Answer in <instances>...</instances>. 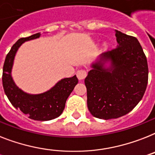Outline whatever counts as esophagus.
<instances>
[{
	"label": "esophagus",
	"mask_w": 155,
	"mask_h": 155,
	"mask_svg": "<svg viewBox=\"0 0 155 155\" xmlns=\"http://www.w3.org/2000/svg\"><path fill=\"white\" fill-rule=\"evenodd\" d=\"M76 75H77V78L79 79V80H82L86 77L87 72L84 69H80V70H78L76 71Z\"/></svg>",
	"instance_id": "esophagus-1"
}]
</instances>
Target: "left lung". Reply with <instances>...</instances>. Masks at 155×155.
I'll return each mask as SVG.
<instances>
[{
	"instance_id": "1",
	"label": "left lung",
	"mask_w": 155,
	"mask_h": 155,
	"mask_svg": "<svg viewBox=\"0 0 155 155\" xmlns=\"http://www.w3.org/2000/svg\"><path fill=\"white\" fill-rule=\"evenodd\" d=\"M115 36L117 47L102 53L84 80L89 111L106 120L131 111L148 82L147 57L139 41L118 30Z\"/></svg>"
}]
</instances>
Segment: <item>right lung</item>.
<instances>
[{
    "label": "right lung",
    "mask_w": 155,
    "mask_h": 155,
    "mask_svg": "<svg viewBox=\"0 0 155 155\" xmlns=\"http://www.w3.org/2000/svg\"><path fill=\"white\" fill-rule=\"evenodd\" d=\"M40 32L28 37L19 39L6 56L3 67L2 83L8 100L16 109L30 119L38 121H48L59 117L65 107L67 99L78 84L76 75L64 78L58 81L51 89L41 94H29L19 88L12 76V69L16 51L26 41L39 38Z\"/></svg>",
    "instance_id": "right-lung-1"
}]
</instances>
